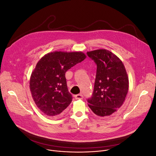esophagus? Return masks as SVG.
I'll return each instance as SVG.
<instances>
[{
  "mask_svg": "<svg viewBox=\"0 0 156 156\" xmlns=\"http://www.w3.org/2000/svg\"><path fill=\"white\" fill-rule=\"evenodd\" d=\"M75 98L76 99H82L83 98V95L82 94H77V95H75Z\"/></svg>",
  "mask_w": 156,
  "mask_h": 156,
  "instance_id": "esophagus-1",
  "label": "esophagus"
}]
</instances>
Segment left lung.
Here are the masks:
<instances>
[{"label": "left lung", "mask_w": 156, "mask_h": 156, "mask_svg": "<svg viewBox=\"0 0 156 156\" xmlns=\"http://www.w3.org/2000/svg\"><path fill=\"white\" fill-rule=\"evenodd\" d=\"M97 64L92 96L87 99L89 108L101 117L115 112L123 104L129 81L125 66L111 52L99 49L87 53Z\"/></svg>", "instance_id": "obj_1"}]
</instances>
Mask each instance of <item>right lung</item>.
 <instances>
[{"mask_svg":"<svg viewBox=\"0 0 156 156\" xmlns=\"http://www.w3.org/2000/svg\"><path fill=\"white\" fill-rule=\"evenodd\" d=\"M86 55L81 52H53L40 59L32 72L30 88L39 109L51 117L59 116L72 101L65 73L83 61Z\"/></svg>","mask_w":156,"mask_h":156,"instance_id":"obj_1","label":"right lung"}]
</instances>
